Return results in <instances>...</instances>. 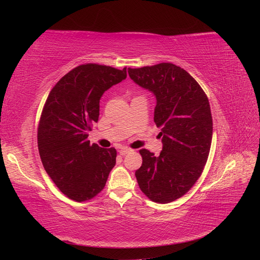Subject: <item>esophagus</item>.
Instances as JSON below:
<instances>
[{
	"label": "esophagus",
	"mask_w": 260,
	"mask_h": 260,
	"mask_svg": "<svg viewBox=\"0 0 260 260\" xmlns=\"http://www.w3.org/2000/svg\"><path fill=\"white\" fill-rule=\"evenodd\" d=\"M132 152V149L131 148H128V147H122V148H120L119 149V154L120 155H125V154H129V153H131Z\"/></svg>",
	"instance_id": "34e87169"
}]
</instances>
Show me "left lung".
<instances>
[{
    "label": "left lung",
    "instance_id": "8db88e82",
    "mask_svg": "<svg viewBox=\"0 0 260 260\" xmlns=\"http://www.w3.org/2000/svg\"><path fill=\"white\" fill-rule=\"evenodd\" d=\"M128 74L156 96L154 121L161 130L159 156L140 149L139 186L155 203L174 202L195 184L208 158L212 118L207 95L190 74L171 62L128 68Z\"/></svg>",
    "mask_w": 260,
    "mask_h": 260
}]
</instances>
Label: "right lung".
<instances>
[{"label":"right lung","mask_w":260,"mask_h":260,"mask_svg":"<svg viewBox=\"0 0 260 260\" xmlns=\"http://www.w3.org/2000/svg\"><path fill=\"white\" fill-rule=\"evenodd\" d=\"M125 78L127 68L90 62L70 70L46 99L38 128L39 153L45 171L70 200L93 199L115 166L116 149L91 145L88 132L99 120L103 93Z\"/></svg>","instance_id":"1"}]
</instances>
